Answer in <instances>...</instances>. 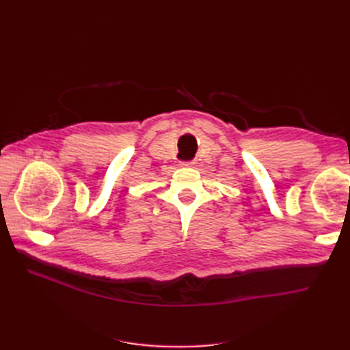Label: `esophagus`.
Segmentation results:
<instances>
[{"mask_svg":"<svg viewBox=\"0 0 350 350\" xmlns=\"http://www.w3.org/2000/svg\"><path fill=\"white\" fill-rule=\"evenodd\" d=\"M183 165H184V166H193V165H194V162H193V161H189V162H183Z\"/></svg>","mask_w":350,"mask_h":350,"instance_id":"34e87169","label":"esophagus"}]
</instances>
